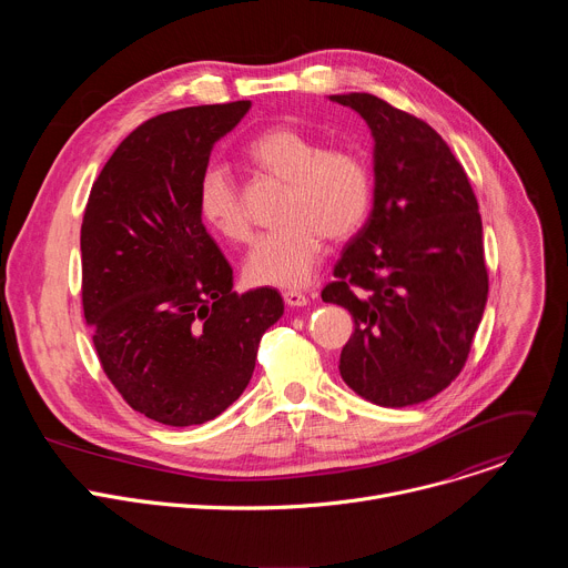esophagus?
Returning a JSON list of instances; mask_svg holds the SVG:
<instances>
[{"mask_svg": "<svg viewBox=\"0 0 568 568\" xmlns=\"http://www.w3.org/2000/svg\"><path fill=\"white\" fill-rule=\"evenodd\" d=\"M283 301L290 307H303V305H307L310 296L305 292H301V290H285L283 292Z\"/></svg>", "mask_w": 568, "mask_h": 568, "instance_id": "1", "label": "esophagus"}]
</instances>
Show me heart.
Instances as JSON below:
<instances>
[{"mask_svg":"<svg viewBox=\"0 0 568 568\" xmlns=\"http://www.w3.org/2000/svg\"><path fill=\"white\" fill-rule=\"evenodd\" d=\"M242 154L258 173L285 182V222L254 242L242 272L254 285L301 287L318 267L326 235L346 240L364 224L373 195L371 171L355 150L326 148L318 136L292 125L261 130ZM197 206L217 235L231 242L252 237V213L224 169L204 171Z\"/></svg>","mask_w":568,"mask_h":568,"instance_id":"obj_1","label":"heart"}]
</instances>
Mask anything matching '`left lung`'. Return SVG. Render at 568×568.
Returning <instances> with one entry per match:
<instances>
[{
  "mask_svg": "<svg viewBox=\"0 0 568 568\" xmlns=\"http://www.w3.org/2000/svg\"><path fill=\"white\" fill-rule=\"evenodd\" d=\"M331 101L375 139L373 211L321 292L355 321L339 373L379 407H412L458 377L488 301L478 202L429 123L364 92Z\"/></svg>",
  "mask_w": 568,
  "mask_h": 568,
  "instance_id": "left-lung-1",
  "label": "left lung"
}]
</instances>
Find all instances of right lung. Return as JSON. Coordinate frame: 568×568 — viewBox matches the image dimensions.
<instances>
[{
  "instance_id": "add662e5",
  "label": "right lung",
  "mask_w": 568,
  "mask_h": 568,
  "mask_svg": "<svg viewBox=\"0 0 568 568\" xmlns=\"http://www.w3.org/2000/svg\"><path fill=\"white\" fill-rule=\"evenodd\" d=\"M250 108L197 105L141 123L108 159L80 226L99 362L134 412L169 427L202 425L233 404L283 314L272 287L231 292L233 270L197 206L213 143Z\"/></svg>"
}]
</instances>
